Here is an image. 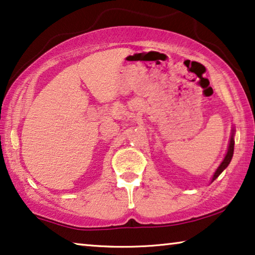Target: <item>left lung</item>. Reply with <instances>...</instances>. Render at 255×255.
<instances>
[{"instance_id":"1","label":"left lung","mask_w":255,"mask_h":255,"mask_svg":"<svg viewBox=\"0 0 255 255\" xmlns=\"http://www.w3.org/2000/svg\"><path fill=\"white\" fill-rule=\"evenodd\" d=\"M235 131V130H234ZM234 134L235 132H233V136H231V139H230V144H229V149H228V152H227V155H226V158H225V160L222 161V164L220 165V167L218 169H216V172H215V174H214V176H213V178H212V181H214L215 178H218V176L220 175V174H221L223 170H225L226 168H227V166L230 164V161H231V158H233V155H234V145H235V140H234Z\"/></svg>"}]
</instances>
